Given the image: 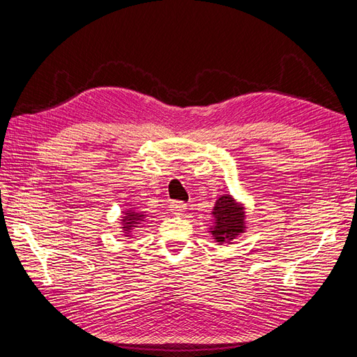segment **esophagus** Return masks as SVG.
Wrapping results in <instances>:
<instances>
[{
	"mask_svg": "<svg viewBox=\"0 0 357 357\" xmlns=\"http://www.w3.org/2000/svg\"><path fill=\"white\" fill-rule=\"evenodd\" d=\"M169 208H170V212L174 213V215H182L187 210V204L183 203V202H172Z\"/></svg>",
	"mask_w": 357,
	"mask_h": 357,
	"instance_id": "34e87169",
	"label": "esophagus"
}]
</instances>
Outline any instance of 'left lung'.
<instances>
[{"label": "left lung", "instance_id": "obj_1", "mask_svg": "<svg viewBox=\"0 0 357 357\" xmlns=\"http://www.w3.org/2000/svg\"><path fill=\"white\" fill-rule=\"evenodd\" d=\"M216 225L212 231L215 240L222 244L234 238L244 231V212L243 207L236 206L231 195H223L216 202L213 208Z\"/></svg>", "mask_w": 357, "mask_h": 357}]
</instances>
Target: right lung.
Masks as SVG:
<instances>
[{"label": "right lung", "mask_w": 357, "mask_h": 357, "mask_svg": "<svg viewBox=\"0 0 357 357\" xmlns=\"http://www.w3.org/2000/svg\"><path fill=\"white\" fill-rule=\"evenodd\" d=\"M142 216H144V215H141V213H138V212H130V213H126V216H123V218H126V219H123L125 225H126V228H125V229H129V227L132 225V223H137L138 220H141V219H142Z\"/></svg>", "instance_id": "obj_1"}]
</instances>
